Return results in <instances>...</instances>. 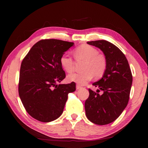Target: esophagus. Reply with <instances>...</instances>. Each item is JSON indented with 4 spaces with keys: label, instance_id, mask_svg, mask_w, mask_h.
I'll return each instance as SVG.
<instances>
[{
    "label": "esophagus",
    "instance_id": "1",
    "mask_svg": "<svg viewBox=\"0 0 148 148\" xmlns=\"http://www.w3.org/2000/svg\"><path fill=\"white\" fill-rule=\"evenodd\" d=\"M82 89V87L79 86V85H76V89Z\"/></svg>",
    "mask_w": 148,
    "mask_h": 148
}]
</instances>
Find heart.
<instances>
[{
  "mask_svg": "<svg viewBox=\"0 0 148 148\" xmlns=\"http://www.w3.org/2000/svg\"><path fill=\"white\" fill-rule=\"evenodd\" d=\"M74 56L77 60H84L81 73H73L67 76L69 82L78 85H84L90 81L92 77L99 79L103 76L107 67L106 59L103 55L99 53L96 48L89 45H82L74 51ZM60 64L64 71L71 73L74 69V61L67 54L62 55Z\"/></svg>",
  "mask_w": 148,
  "mask_h": 148,
  "instance_id": "heart-1",
  "label": "heart"
}]
</instances>
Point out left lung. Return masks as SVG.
Segmentation results:
<instances>
[{"label": "left lung", "mask_w": 148, "mask_h": 148, "mask_svg": "<svg viewBox=\"0 0 148 148\" xmlns=\"http://www.w3.org/2000/svg\"><path fill=\"white\" fill-rule=\"evenodd\" d=\"M98 47L106 59L107 67L102 78L92 84L97 91L89 89V96L85 102L86 114L90 121L104 125L114 121L126 108L131 91L132 76L128 61L114 44L106 40L87 42Z\"/></svg>", "instance_id": "1"}]
</instances>
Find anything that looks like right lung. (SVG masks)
I'll use <instances>...</instances> for the list:
<instances>
[{
    "instance_id": "obj_1",
    "label": "right lung",
    "mask_w": 148,
    "mask_h": 148,
    "mask_svg": "<svg viewBox=\"0 0 148 148\" xmlns=\"http://www.w3.org/2000/svg\"><path fill=\"white\" fill-rule=\"evenodd\" d=\"M73 42L57 39L42 40L30 49L21 62L19 95L30 116L50 122L61 116L68 94L76 84H57L65 78L60 58Z\"/></svg>"
}]
</instances>
